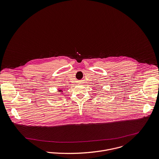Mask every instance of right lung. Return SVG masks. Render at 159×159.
<instances>
[{
  "label": "right lung",
  "mask_w": 159,
  "mask_h": 159,
  "mask_svg": "<svg viewBox=\"0 0 159 159\" xmlns=\"http://www.w3.org/2000/svg\"><path fill=\"white\" fill-rule=\"evenodd\" d=\"M59 91V92H62V91H62V90H61V89H60V90H59V91Z\"/></svg>",
  "instance_id": "right-lung-1"
}]
</instances>
